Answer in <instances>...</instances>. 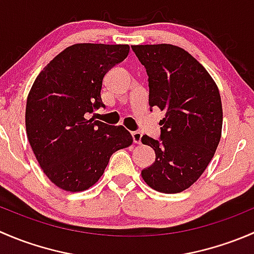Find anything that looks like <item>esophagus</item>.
<instances>
[{"instance_id": "1", "label": "esophagus", "mask_w": 254, "mask_h": 254, "mask_svg": "<svg viewBox=\"0 0 254 254\" xmlns=\"http://www.w3.org/2000/svg\"><path fill=\"white\" fill-rule=\"evenodd\" d=\"M131 136H132V140H134L135 143H140V142H141V137H142L141 132L132 131L131 132Z\"/></svg>"}]
</instances>
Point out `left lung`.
I'll list each match as a JSON object with an SVG mask.
<instances>
[{
	"mask_svg": "<svg viewBox=\"0 0 254 254\" xmlns=\"http://www.w3.org/2000/svg\"><path fill=\"white\" fill-rule=\"evenodd\" d=\"M148 76V104L165 112L160 140L143 135L155 150L143 181L166 194L186 190L203 175L220 142L222 104L209 72L188 51L171 44L132 45Z\"/></svg>",
	"mask_w": 254,
	"mask_h": 254,
	"instance_id": "8db88e82",
	"label": "left lung"
}]
</instances>
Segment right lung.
Wrapping results in <instances>:
<instances>
[{
  "label": "right lung",
  "mask_w": 254,
  "mask_h": 254,
  "mask_svg": "<svg viewBox=\"0 0 254 254\" xmlns=\"http://www.w3.org/2000/svg\"><path fill=\"white\" fill-rule=\"evenodd\" d=\"M129 50V45L73 44L43 68L30 88L28 140L45 175L64 190L82 191L96 184L113 153L132 143L122 125L87 119L104 107V76Z\"/></svg>",
  "instance_id": "obj_1"
}]
</instances>
